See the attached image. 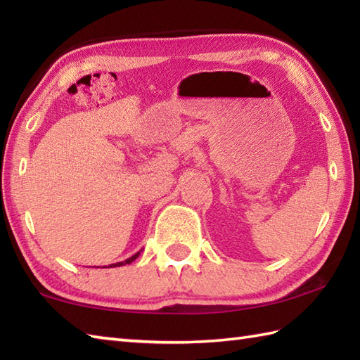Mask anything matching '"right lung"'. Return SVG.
<instances>
[{"label": "right lung", "instance_id": "1", "mask_svg": "<svg viewBox=\"0 0 360 360\" xmlns=\"http://www.w3.org/2000/svg\"><path fill=\"white\" fill-rule=\"evenodd\" d=\"M141 252H142V249L139 250V252H136V254L133 255V257H129V258H127L125 262H119V263H114V264H110L108 267H117V266H125V264H129V263H133L134 259L141 255ZM106 267V266H105Z\"/></svg>", "mask_w": 360, "mask_h": 360}]
</instances>
